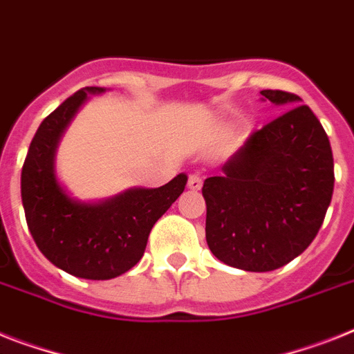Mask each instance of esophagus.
Instances as JSON below:
<instances>
[{"instance_id":"obj_1","label":"esophagus","mask_w":354,"mask_h":354,"mask_svg":"<svg viewBox=\"0 0 354 354\" xmlns=\"http://www.w3.org/2000/svg\"><path fill=\"white\" fill-rule=\"evenodd\" d=\"M187 185H189V189H192V191H200L201 185H203V178L194 172V174H191V176H189V182H187Z\"/></svg>"}]
</instances>
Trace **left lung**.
Listing matches in <instances>:
<instances>
[{
  "label": "left lung",
  "instance_id": "obj_1",
  "mask_svg": "<svg viewBox=\"0 0 354 354\" xmlns=\"http://www.w3.org/2000/svg\"><path fill=\"white\" fill-rule=\"evenodd\" d=\"M261 95L292 108L252 133L201 189L210 252L246 272H272L301 255L322 227L335 187L331 144L313 111L295 93Z\"/></svg>",
  "mask_w": 354,
  "mask_h": 354
}]
</instances>
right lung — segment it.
Listing matches in <instances>:
<instances>
[{"label":"right lung","instance_id":"add662e5","mask_svg":"<svg viewBox=\"0 0 354 354\" xmlns=\"http://www.w3.org/2000/svg\"><path fill=\"white\" fill-rule=\"evenodd\" d=\"M88 91L104 90L75 91L41 122L21 171V200L28 230L50 263L75 277L106 281L142 259L151 228L180 198L187 176L178 174L158 189H133L97 205L68 198L53 174V154Z\"/></svg>","mask_w":354,"mask_h":354}]
</instances>
